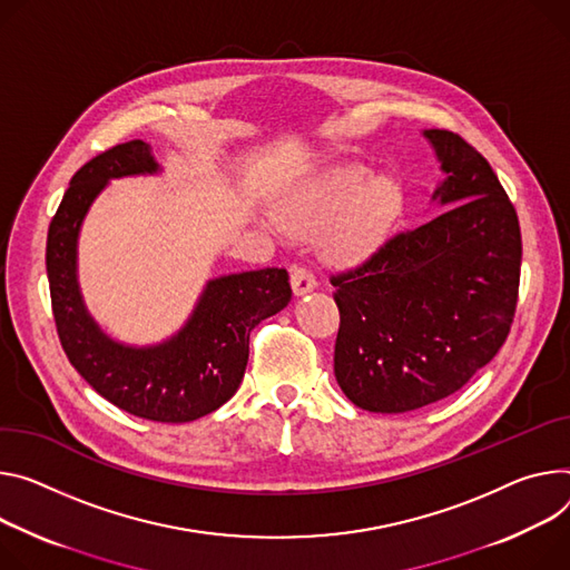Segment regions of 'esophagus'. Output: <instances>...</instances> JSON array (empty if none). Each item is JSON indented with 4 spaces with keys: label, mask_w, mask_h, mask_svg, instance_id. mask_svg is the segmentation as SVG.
Listing matches in <instances>:
<instances>
[{
    "label": "esophagus",
    "mask_w": 570,
    "mask_h": 570,
    "mask_svg": "<svg viewBox=\"0 0 570 570\" xmlns=\"http://www.w3.org/2000/svg\"><path fill=\"white\" fill-rule=\"evenodd\" d=\"M291 286H293L295 295H306V293H312L318 286V282H316L314 273L308 271V268L293 266L291 268Z\"/></svg>",
    "instance_id": "34e87169"
}]
</instances>
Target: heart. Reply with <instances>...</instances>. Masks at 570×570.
Returning <instances> with one entry per match:
<instances>
[{"label":"heart","mask_w":570,"mask_h":570,"mask_svg":"<svg viewBox=\"0 0 570 570\" xmlns=\"http://www.w3.org/2000/svg\"><path fill=\"white\" fill-rule=\"evenodd\" d=\"M400 212L402 188L393 177H373L364 164H341L282 197L275 220L288 234L321 232L327 258L354 264L386 240Z\"/></svg>","instance_id":"1"}]
</instances>
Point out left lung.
Instances as JSON below:
<instances>
[{"mask_svg": "<svg viewBox=\"0 0 570 570\" xmlns=\"http://www.w3.org/2000/svg\"><path fill=\"white\" fill-rule=\"evenodd\" d=\"M423 136L445 173L432 199L454 204L330 279L336 382L375 413L421 409L469 384L507 341L519 302L521 227L493 168L452 131Z\"/></svg>", "mask_w": 570, "mask_h": 570, "instance_id": "obj_1", "label": "left lung"}]
</instances>
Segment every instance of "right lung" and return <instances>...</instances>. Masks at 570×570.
<instances>
[{
  "label": "right lung",
  "mask_w": 570,
  "mask_h": 570,
  "mask_svg": "<svg viewBox=\"0 0 570 570\" xmlns=\"http://www.w3.org/2000/svg\"><path fill=\"white\" fill-rule=\"evenodd\" d=\"M159 170L142 140L116 145L81 166L49 223L45 262L57 332L77 373L101 397L138 419L190 423L238 391L249 356V332L291 302V284L284 268L212 279L186 325L157 345L134 347L101 332L77 282L81 223L111 179Z\"/></svg>",
  "instance_id": "1"
}]
</instances>
